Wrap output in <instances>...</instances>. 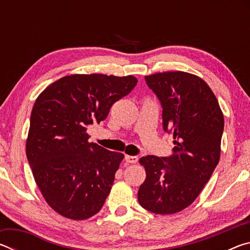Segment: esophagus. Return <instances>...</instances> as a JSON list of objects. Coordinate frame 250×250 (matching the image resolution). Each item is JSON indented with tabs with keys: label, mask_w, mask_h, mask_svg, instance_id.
I'll list each match as a JSON object with an SVG mask.
<instances>
[{
	"label": "esophagus",
	"mask_w": 250,
	"mask_h": 250,
	"mask_svg": "<svg viewBox=\"0 0 250 250\" xmlns=\"http://www.w3.org/2000/svg\"><path fill=\"white\" fill-rule=\"evenodd\" d=\"M125 160L126 163H137L138 162V158H137V156H133V155H125Z\"/></svg>",
	"instance_id": "obj_1"
}]
</instances>
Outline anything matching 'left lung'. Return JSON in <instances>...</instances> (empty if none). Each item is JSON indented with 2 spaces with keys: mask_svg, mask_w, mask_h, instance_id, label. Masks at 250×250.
Listing matches in <instances>:
<instances>
[{
  "mask_svg": "<svg viewBox=\"0 0 250 250\" xmlns=\"http://www.w3.org/2000/svg\"><path fill=\"white\" fill-rule=\"evenodd\" d=\"M162 107L163 130L173 134L170 156H142L146 179L138 201L154 214H174L195 201L221 155L224 117L204 80L184 71L145 78Z\"/></svg>",
  "mask_w": 250,
  "mask_h": 250,
  "instance_id": "obj_1",
  "label": "left lung"
}]
</instances>
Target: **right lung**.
Returning a JSON list of instances; mask_svg holds the SVG:
<instances>
[{"instance_id": "1", "label": "right lung", "mask_w": 250, "mask_h": 250, "mask_svg": "<svg viewBox=\"0 0 250 250\" xmlns=\"http://www.w3.org/2000/svg\"><path fill=\"white\" fill-rule=\"evenodd\" d=\"M137 83L133 76L70 75L36 99L26 156L45 201L58 214L83 221L104 206L124 155L88 142L87 126L104 121Z\"/></svg>"}]
</instances>
